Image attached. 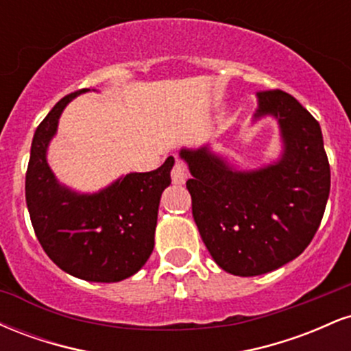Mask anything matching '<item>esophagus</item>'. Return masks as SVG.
<instances>
[{"label":"esophagus","instance_id":"1","mask_svg":"<svg viewBox=\"0 0 351 351\" xmlns=\"http://www.w3.org/2000/svg\"><path fill=\"white\" fill-rule=\"evenodd\" d=\"M188 178V168L186 165L183 162H180V160H176L175 162V167H173L171 170V180L175 184H183L184 181Z\"/></svg>","mask_w":351,"mask_h":351}]
</instances>
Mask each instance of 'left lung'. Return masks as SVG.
<instances>
[{"instance_id": "obj_1", "label": "left lung", "mask_w": 351, "mask_h": 351, "mask_svg": "<svg viewBox=\"0 0 351 351\" xmlns=\"http://www.w3.org/2000/svg\"><path fill=\"white\" fill-rule=\"evenodd\" d=\"M279 120L285 152L279 163L236 171L208 148L181 150L196 226L221 269L261 276L305 251L324 217L330 165L320 125L291 94L259 90L257 117Z\"/></svg>"}]
</instances>
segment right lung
Returning <instances> with one entry per match:
<instances>
[{
  "mask_svg": "<svg viewBox=\"0 0 351 351\" xmlns=\"http://www.w3.org/2000/svg\"><path fill=\"white\" fill-rule=\"evenodd\" d=\"M66 95L36 128L26 171V204L44 252L64 272L90 282H119L147 263L163 189L171 183L175 158L147 173H130L97 195H75L59 186L46 162Z\"/></svg>",
  "mask_w": 351,
  "mask_h": 351,
  "instance_id": "obj_1",
  "label": "right lung"
}]
</instances>
